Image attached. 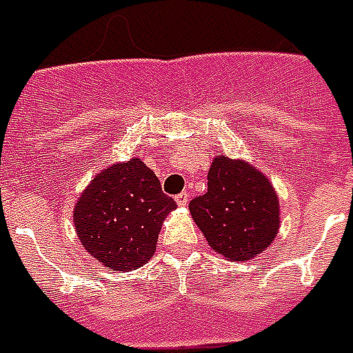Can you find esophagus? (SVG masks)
I'll use <instances>...</instances> for the list:
<instances>
[{"mask_svg": "<svg viewBox=\"0 0 353 353\" xmlns=\"http://www.w3.org/2000/svg\"><path fill=\"white\" fill-rule=\"evenodd\" d=\"M176 203L179 207H187L188 205V192H181L179 196H176Z\"/></svg>", "mask_w": 353, "mask_h": 353, "instance_id": "esophagus-1", "label": "esophagus"}]
</instances>
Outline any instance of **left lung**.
Listing matches in <instances>:
<instances>
[{
    "mask_svg": "<svg viewBox=\"0 0 353 353\" xmlns=\"http://www.w3.org/2000/svg\"><path fill=\"white\" fill-rule=\"evenodd\" d=\"M209 187L188 205L210 249L225 260L245 262L268 249L279 234L280 201L273 183L243 159L216 155Z\"/></svg>",
    "mask_w": 353,
    "mask_h": 353,
    "instance_id": "left-lung-1",
    "label": "left lung"
}]
</instances>
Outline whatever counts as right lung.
I'll return each mask as SVG.
<instances>
[{"label": "right lung", "mask_w": 353, "mask_h": 353, "mask_svg": "<svg viewBox=\"0 0 353 353\" xmlns=\"http://www.w3.org/2000/svg\"><path fill=\"white\" fill-rule=\"evenodd\" d=\"M177 205L139 157L101 170L80 192L73 225L88 254L113 271L143 268L154 256L161 225Z\"/></svg>", "instance_id": "obj_1"}]
</instances>
